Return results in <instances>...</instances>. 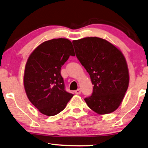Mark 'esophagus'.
<instances>
[{"mask_svg":"<svg viewBox=\"0 0 148 148\" xmlns=\"http://www.w3.org/2000/svg\"><path fill=\"white\" fill-rule=\"evenodd\" d=\"M74 92H75V93H76V95H79V94L80 93V90L79 89V88H78V89L76 90L75 91H74Z\"/></svg>","mask_w":148,"mask_h":148,"instance_id":"34e87169","label":"esophagus"}]
</instances>
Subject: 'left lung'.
Segmentation results:
<instances>
[{"label":"left lung","mask_w":148,"mask_h":148,"mask_svg":"<svg viewBox=\"0 0 148 148\" xmlns=\"http://www.w3.org/2000/svg\"><path fill=\"white\" fill-rule=\"evenodd\" d=\"M72 43L76 58L93 84L92 95L84 101L99 114L115 111L123 101L129 82L123 54L112 43L98 37H86Z\"/></svg>","instance_id":"1"}]
</instances>
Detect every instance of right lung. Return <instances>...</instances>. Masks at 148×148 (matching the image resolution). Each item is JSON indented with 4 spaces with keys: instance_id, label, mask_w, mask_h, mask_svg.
I'll use <instances>...</instances> for the list:
<instances>
[{
    "instance_id": "1",
    "label": "right lung",
    "mask_w": 148,
    "mask_h": 148,
    "mask_svg": "<svg viewBox=\"0 0 148 148\" xmlns=\"http://www.w3.org/2000/svg\"><path fill=\"white\" fill-rule=\"evenodd\" d=\"M70 56H75L72 42L60 38L42 42L27 59L23 76L25 92L45 115L60 113L74 95L65 90L61 75V68Z\"/></svg>"
}]
</instances>
